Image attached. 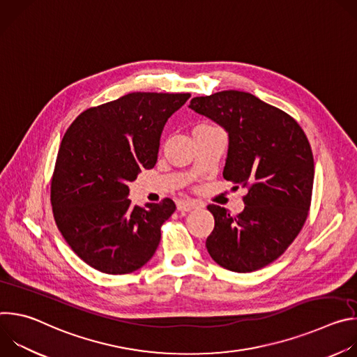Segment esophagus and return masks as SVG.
Segmentation results:
<instances>
[{
  "label": "esophagus",
  "mask_w": 357,
  "mask_h": 357,
  "mask_svg": "<svg viewBox=\"0 0 357 357\" xmlns=\"http://www.w3.org/2000/svg\"><path fill=\"white\" fill-rule=\"evenodd\" d=\"M176 206H178V211H181V212H190V211L199 208L200 203L196 202V200L183 199V200H179V202H178Z\"/></svg>",
  "instance_id": "34e87169"
}]
</instances>
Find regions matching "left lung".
<instances>
[{
    "label": "left lung",
    "mask_w": 357,
    "mask_h": 357,
    "mask_svg": "<svg viewBox=\"0 0 357 357\" xmlns=\"http://www.w3.org/2000/svg\"><path fill=\"white\" fill-rule=\"evenodd\" d=\"M189 109L226 130L223 176L248 189L236 216L208 206L215 218L206 240L211 257L234 273L263 268L281 256L307 220L314 185L308 138L291 116L245 91L193 97Z\"/></svg>",
    "instance_id": "8db88e82"
}]
</instances>
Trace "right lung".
<instances>
[{
    "label": "right lung",
    "mask_w": 357,
    "mask_h": 357,
    "mask_svg": "<svg viewBox=\"0 0 357 357\" xmlns=\"http://www.w3.org/2000/svg\"><path fill=\"white\" fill-rule=\"evenodd\" d=\"M189 97L130 93L83 112L65 132L50 202L66 243L90 267L128 274L154 256L176 206L168 197L132 205L128 183L154 168L164 126Z\"/></svg>",
    "instance_id": "1"
}]
</instances>
